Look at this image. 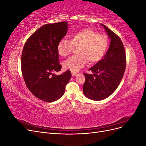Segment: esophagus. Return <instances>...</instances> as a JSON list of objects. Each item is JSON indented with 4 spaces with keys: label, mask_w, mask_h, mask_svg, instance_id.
Listing matches in <instances>:
<instances>
[{
    "label": "esophagus",
    "mask_w": 146,
    "mask_h": 146,
    "mask_svg": "<svg viewBox=\"0 0 146 146\" xmlns=\"http://www.w3.org/2000/svg\"><path fill=\"white\" fill-rule=\"evenodd\" d=\"M77 75V74L76 72H72V76H76Z\"/></svg>",
    "instance_id": "34e87169"
}]
</instances>
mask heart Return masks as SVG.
<instances>
[{"label":"heart","instance_id":"b5f03b06","mask_svg":"<svg viewBox=\"0 0 146 146\" xmlns=\"http://www.w3.org/2000/svg\"><path fill=\"white\" fill-rule=\"evenodd\" d=\"M108 45V37L96 31L85 29L72 34L70 40L63 39L57 45V52L62 57L68 56L75 48L77 55L71 56L63 63V67L77 72L87 63H95L105 55Z\"/></svg>","mask_w":146,"mask_h":146}]
</instances>
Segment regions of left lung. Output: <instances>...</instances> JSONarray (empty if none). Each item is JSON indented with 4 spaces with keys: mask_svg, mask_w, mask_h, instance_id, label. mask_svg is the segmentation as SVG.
Segmentation results:
<instances>
[{
    "mask_svg": "<svg viewBox=\"0 0 146 146\" xmlns=\"http://www.w3.org/2000/svg\"><path fill=\"white\" fill-rule=\"evenodd\" d=\"M101 25L111 39L109 48L103 59L89 69L93 75L83 74V94L88 99L97 101L108 98L117 89L126 67V55L121 39L105 25Z\"/></svg>",
    "mask_w": 146,
    "mask_h": 146,
    "instance_id": "left-lung-1",
    "label": "left lung"
}]
</instances>
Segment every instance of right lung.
Returning a JSON list of instances; mask_svg holds the SVG:
<instances>
[{
  "label": "right lung",
  "mask_w": 146,
  "mask_h": 146,
  "mask_svg": "<svg viewBox=\"0 0 146 146\" xmlns=\"http://www.w3.org/2000/svg\"><path fill=\"white\" fill-rule=\"evenodd\" d=\"M67 22L47 24L26 41L21 56V70L29 91L37 98L52 102L63 96L71 78L68 70L60 76L54 72L61 69L57 45L67 33Z\"/></svg>",
  "instance_id": "add662e5"
}]
</instances>
